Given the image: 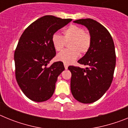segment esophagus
Listing matches in <instances>:
<instances>
[{
  "label": "esophagus",
  "instance_id": "34e87169",
  "mask_svg": "<svg viewBox=\"0 0 128 128\" xmlns=\"http://www.w3.org/2000/svg\"><path fill=\"white\" fill-rule=\"evenodd\" d=\"M64 66H65V69L66 70L68 68V65L67 64H66V63H64Z\"/></svg>",
  "mask_w": 128,
  "mask_h": 128
}]
</instances>
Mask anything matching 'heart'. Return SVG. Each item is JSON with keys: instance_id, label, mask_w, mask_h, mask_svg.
Returning a JSON list of instances; mask_svg holds the SVG:
<instances>
[{"instance_id": "b5f03b06", "label": "heart", "mask_w": 128, "mask_h": 128, "mask_svg": "<svg viewBox=\"0 0 128 128\" xmlns=\"http://www.w3.org/2000/svg\"><path fill=\"white\" fill-rule=\"evenodd\" d=\"M62 36L54 33L52 37V43L55 50L60 51L65 45V42H70L68 47L57 55V60L66 64H70L78 58L80 53L84 54L88 52L91 46V35L84 29L77 25H70L63 31Z\"/></svg>"}]
</instances>
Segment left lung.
Instances as JSON below:
<instances>
[{
  "label": "left lung",
  "instance_id": "8db88e82",
  "mask_svg": "<svg viewBox=\"0 0 128 128\" xmlns=\"http://www.w3.org/2000/svg\"><path fill=\"white\" fill-rule=\"evenodd\" d=\"M74 22L88 29L92 42L88 52L78 62L87 67H68L72 74L71 92L79 102L92 103L106 93L112 82L116 63L114 40L108 30L93 19H80Z\"/></svg>",
  "mask_w": 128,
  "mask_h": 128
}]
</instances>
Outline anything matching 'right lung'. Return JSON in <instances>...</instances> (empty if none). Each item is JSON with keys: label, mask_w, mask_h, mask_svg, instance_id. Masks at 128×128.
Masks as SVG:
<instances>
[{"label": "right lung", "mask_w": 128, "mask_h": 128, "mask_svg": "<svg viewBox=\"0 0 128 128\" xmlns=\"http://www.w3.org/2000/svg\"><path fill=\"white\" fill-rule=\"evenodd\" d=\"M71 21L44 16L29 25L20 36L14 54L16 79L23 93L30 100L44 102L54 94L58 77L65 67L62 62L47 66L56 56L52 37Z\"/></svg>", "instance_id": "right-lung-1"}]
</instances>
